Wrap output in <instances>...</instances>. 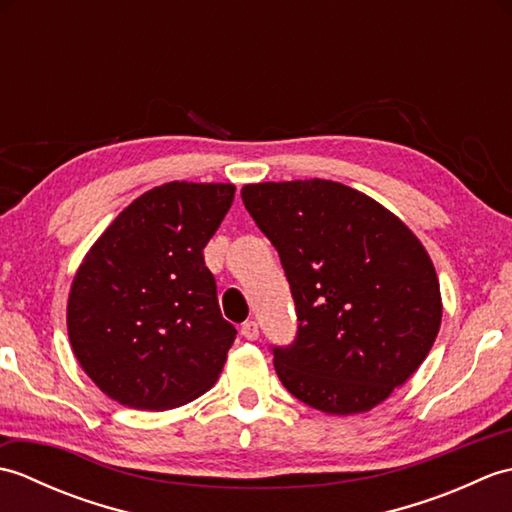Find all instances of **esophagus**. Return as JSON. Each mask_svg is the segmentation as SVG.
<instances>
[{
  "label": "esophagus",
  "mask_w": 512,
  "mask_h": 512,
  "mask_svg": "<svg viewBox=\"0 0 512 512\" xmlns=\"http://www.w3.org/2000/svg\"><path fill=\"white\" fill-rule=\"evenodd\" d=\"M242 336L244 339H248V341H257L259 339V325H257V321H246V323H242Z\"/></svg>",
  "instance_id": "obj_1"
}]
</instances>
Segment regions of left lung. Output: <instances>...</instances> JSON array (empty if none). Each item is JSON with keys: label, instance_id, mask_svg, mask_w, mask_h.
<instances>
[{"label": "left lung", "instance_id": "left-lung-1", "mask_svg": "<svg viewBox=\"0 0 512 512\" xmlns=\"http://www.w3.org/2000/svg\"><path fill=\"white\" fill-rule=\"evenodd\" d=\"M242 200L277 248L297 306L295 343L273 350L279 380L332 416L374 409L440 332L427 248L400 217L341 182L246 184Z\"/></svg>", "mask_w": 512, "mask_h": 512}]
</instances>
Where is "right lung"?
<instances>
[{"instance_id": "obj_1", "label": "right lung", "mask_w": 512, "mask_h": 512, "mask_svg": "<svg viewBox=\"0 0 512 512\" xmlns=\"http://www.w3.org/2000/svg\"><path fill=\"white\" fill-rule=\"evenodd\" d=\"M235 198L233 184L167 182L116 215L76 270L68 336L105 396L165 411L220 378L235 328L222 319L202 250Z\"/></svg>"}]
</instances>
